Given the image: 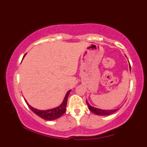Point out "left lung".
<instances>
[{
    "mask_svg": "<svg viewBox=\"0 0 147 147\" xmlns=\"http://www.w3.org/2000/svg\"><path fill=\"white\" fill-rule=\"evenodd\" d=\"M86 102H87L88 107H89V110L91 112H92L93 113L97 114V115H100V116L109 115V114H113L114 113V112L118 111V109H114V110H101V109L93 107L90 106L89 104V103L87 102V100H86Z\"/></svg>",
    "mask_w": 147,
    "mask_h": 147,
    "instance_id": "8db88e82",
    "label": "left lung"
}]
</instances>
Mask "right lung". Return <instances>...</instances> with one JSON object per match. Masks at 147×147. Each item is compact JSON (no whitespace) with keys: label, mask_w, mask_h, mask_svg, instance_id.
I'll return each instance as SVG.
<instances>
[{"label":"right lung","mask_w":147,"mask_h":147,"mask_svg":"<svg viewBox=\"0 0 147 147\" xmlns=\"http://www.w3.org/2000/svg\"><path fill=\"white\" fill-rule=\"evenodd\" d=\"M70 92H71V90H69V91L67 92L64 99H63V102L60 106H58L56 108L49 109V110H46V111H40V110H38V109L32 107L31 105H29L28 103L26 101V100L25 101L26 103L28 104L29 109H30L34 113H35L36 115H38L39 117H40V118L46 120H54L60 118V117L62 116L63 114L65 113L66 105H67V98Z\"/></svg>","instance_id":"add662e5"}]
</instances>
